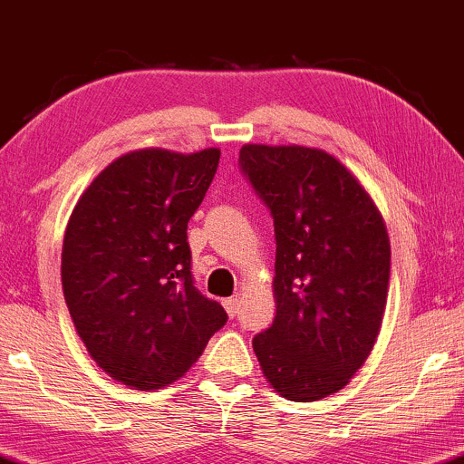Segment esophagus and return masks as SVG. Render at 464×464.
<instances>
[{"label":"esophagus","instance_id":"1","mask_svg":"<svg viewBox=\"0 0 464 464\" xmlns=\"http://www.w3.org/2000/svg\"><path fill=\"white\" fill-rule=\"evenodd\" d=\"M223 306H225L227 315L235 317V315H237V311H239V300L237 298H225L223 300Z\"/></svg>","mask_w":464,"mask_h":464}]
</instances>
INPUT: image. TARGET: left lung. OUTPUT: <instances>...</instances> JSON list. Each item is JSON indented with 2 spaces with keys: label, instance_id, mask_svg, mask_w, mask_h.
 <instances>
[{
  "label": "left lung",
  "instance_id": "1",
  "mask_svg": "<svg viewBox=\"0 0 464 464\" xmlns=\"http://www.w3.org/2000/svg\"><path fill=\"white\" fill-rule=\"evenodd\" d=\"M239 164L276 225V319L254 336L290 401L338 393L374 347L389 292L384 218L360 179L317 147L244 145Z\"/></svg>",
  "mask_w": 464,
  "mask_h": 464
}]
</instances>
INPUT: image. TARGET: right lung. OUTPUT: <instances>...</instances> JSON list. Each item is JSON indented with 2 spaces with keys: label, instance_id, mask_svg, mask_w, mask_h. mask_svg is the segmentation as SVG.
Instances as JSON below:
<instances>
[{
  "label": "right lung",
  "instance_id": "add662e5",
  "mask_svg": "<svg viewBox=\"0 0 464 464\" xmlns=\"http://www.w3.org/2000/svg\"><path fill=\"white\" fill-rule=\"evenodd\" d=\"M220 149H136L90 182L63 239V292L101 370L139 391L168 387L227 324L193 285L187 223L217 174Z\"/></svg>",
  "mask_w": 464,
  "mask_h": 464
}]
</instances>
